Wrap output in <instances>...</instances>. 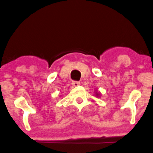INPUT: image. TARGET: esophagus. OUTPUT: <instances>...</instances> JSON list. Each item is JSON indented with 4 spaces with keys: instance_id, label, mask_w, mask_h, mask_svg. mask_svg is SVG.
<instances>
[{
    "instance_id": "34e87169",
    "label": "esophagus",
    "mask_w": 153,
    "mask_h": 153,
    "mask_svg": "<svg viewBox=\"0 0 153 153\" xmlns=\"http://www.w3.org/2000/svg\"><path fill=\"white\" fill-rule=\"evenodd\" d=\"M72 84H73V85L74 86V87H77V86L80 85V82H79V81H73Z\"/></svg>"
}]
</instances>
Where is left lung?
<instances>
[{"instance_id":"obj_1","label":"left lung","mask_w":153,"mask_h":153,"mask_svg":"<svg viewBox=\"0 0 153 153\" xmlns=\"http://www.w3.org/2000/svg\"><path fill=\"white\" fill-rule=\"evenodd\" d=\"M97 95H98V94H97Z\"/></svg>"}]
</instances>
